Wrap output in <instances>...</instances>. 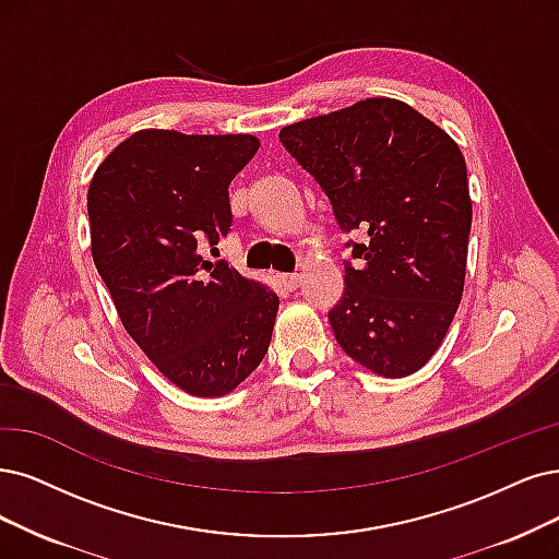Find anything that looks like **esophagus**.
<instances>
[{
  "label": "esophagus",
  "mask_w": 559,
  "mask_h": 559,
  "mask_svg": "<svg viewBox=\"0 0 559 559\" xmlns=\"http://www.w3.org/2000/svg\"><path fill=\"white\" fill-rule=\"evenodd\" d=\"M278 281L283 283V287H287V290H297V285H299V276H297V274H285V276H278Z\"/></svg>",
  "instance_id": "1"
}]
</instances>
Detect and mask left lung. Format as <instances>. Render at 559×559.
<instances>
[{"label":"left lung","mask_w":559,"mask_h":559,"mask_svg":"<svg viewBox=\"0 0 559 559\" xmlns=\"http://www.w3.org/2000/svg\"><path fill=\"white\" fill-rule=\"evenodd\" d=\"M322 186L341 230L364 235L329 311L347 357L380 378L438 353L465 285L472 200L456 140L399 98H364L278 133Z\"/></svg>","instance_id":"8db88e82"}]
</instances>
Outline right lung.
Returning <instances> with one entry per match:
<instances>
[{"label":"right lung","mask_w":559,"mask_h":559,"mask_svg":"<svg viewBox=\"0 0 559 559\" xmlns=\"http://www.w3.org/2000/svg\"><path fill=\"white\" fill-rule=\"evenodd\" d=\"M260 150L251 133L142 129L96 168L92 258L129 336L198 399L235 391L264 359L278 297L200 255L230 230L227 186Z\"/></svg>","instance_id":"add662e5"}]
</instances>
